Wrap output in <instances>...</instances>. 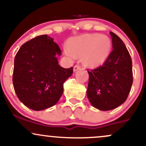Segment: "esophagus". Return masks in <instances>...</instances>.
Returning <instances> with one entry per match:
<instances>
[{"label": "esophagus", "instance_id": "1", "mask_svg": "<svg viewBox=\"0 0 146 146\" xmlns=\"http://www.w3.org/2000/svg\"><path fill=\"white\" fill-rule=\"evenodd\" d=\"M80 68H81V66H80V65H78V64L75 65L74 67H73V71H74V72L77 71H78V70L80 69Z\"/></svg>", "mask_w": 146, "mask_h": 146}]
</instances>
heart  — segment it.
I'll list each match as a JSON object with an SVG mask.
<instances>
[{"mask_svg":"<svg viewBox=\"0 0 146 146\" xmlns=\"http://www.w3.org/2000/svg\"><path fill=\"white\" fill-rule=\"evenodd\" d=\"M64 49L68 58L83 56V62L89 67H97L105 62L109 56L111 42L109 38L100 34H85L68 41Z\"/></svg>","mask_w":146,"mask_h":146,"instance_id":"heart-1","label":"heart"}]
</instances>
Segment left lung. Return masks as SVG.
Here are the masks:
<instances>
[{
	"label": "left lung",
	"mask_w": 146,
	"mask_h": 146,
	"mask_svg": "<svg viewBox=\"0 0 146 146\" xmlns=\"http://www.w3.org/2000/svg\"><path fill=\"white\" fill-rule=\"evenodd\" d=\"M113 51L102 66L90 70L87 97L99 110H110L125 102L131 89L132 64L130 53L121 38L110 32Z\"/></svg>",
	"instance_id": "1"
}]
</instances>
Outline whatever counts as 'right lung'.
<instances>
[{"label":"right lung","instance_id":"right-lung-1","mask_svg":"<svg viewBox=\"0 0 146 146\" xmlns=\"http://www.w3.org/2000/svg\"><path fill=\"white\" fill-rule=\"evenodd\" d=\"M61 50L53 39L41 35L23 44L14 58L13 84L18 98L33 110H44L59 101L64 82L73 68L58 64Z\"/></svg>","mask_w":146,"mask_h":146}]
</instances>
